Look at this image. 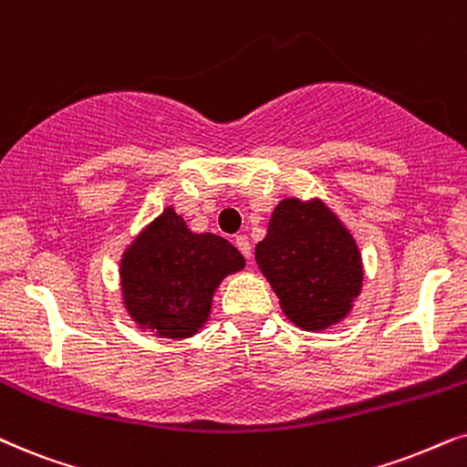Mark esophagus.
Wrapping results in <instances>:
<instances>
[{
	"mask_svg": "<svg viewBox=\"0 0 467 467\" xmlns=\"http://www.w3.org/2000/svg\"><path fill=\"white\" fill-rule=\"evenodd\" d=\"M235 246L246 259H251V242L246 240V235H235Z\"/></svg>",
	"mask_w": 467,
	"mask_h": 467,
	"instance_id": "1",
	"label": "esophagus"
}]
</instances>
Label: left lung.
<instances>
[{
  "instance_id": "left-lung-1",
  "label": "left lung",
  "mask_w": 467,
  "mask_h": 467,
  "mask_svg": "<svg viewBox=\"0 0 467 467\" xmlns=\"http://www.w3.org/2000/svg\"><path fill=\"white\" fill-rule=\"evenodd\" d=\"M255 259L283 311L305 330L338 322L360 292L358 248L322 202L278 203Z\"/></svg>"
}]
</instances>
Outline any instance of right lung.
Wrapping results in <instances>:
<instances>
[{
    "instance_id": "1",
    "label": "right lung",
    "mask_w": 467,
    "mask_h": 467,
    "mask_svg": "<svg viewBox=\"0 0 467 467\" xmlns=\"http://www.w3.org/2000/svg\"><path fill=\"white\" fill-rule=\"evenodd\" d=\"M244 265L234 244L192 234L171 208L139 235L122 262L126 308L145 330L184 338L202 328L221 278Z\"/></svg>"
}]
</instances>
